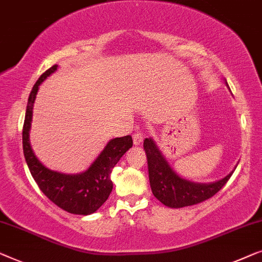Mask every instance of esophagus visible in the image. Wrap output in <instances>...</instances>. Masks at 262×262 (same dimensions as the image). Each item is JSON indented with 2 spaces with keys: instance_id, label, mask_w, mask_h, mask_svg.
I'll list each match as a JSON object with an SVG mask.
<instances>
[{
  "instance_id": "1",
  "label": "esophagus",
  "mask_w": 262,
  "mask_h": 262,
  "mask_svg": "<svg viewBox=\"0 0 262 262\" xmlns=\"http://www.w3.org/2000/svg\"><path fill=\"white\" fill-rule=\"evenodd\" d=\"M142 134L141 133H135L134 135H133V143H134L135 146H139V145H141V142H142Z\"/></svg>"
}]
</instances>
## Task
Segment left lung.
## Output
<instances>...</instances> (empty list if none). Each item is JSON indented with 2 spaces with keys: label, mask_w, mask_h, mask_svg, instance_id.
Masks as SVG:
<instances>
[{
  "label": "left lung",
  "mask_w": 262,
  "mask_h": 262,
  "mask_svg": "<svg viewBox=\"0 0 262 262\" xmlns=\"http://www.w3.org/2000/svg\"><path fill=\"white\" fill-rule=\"evenodd\" d=\"M224 82L229 88L226 79ZM143 149L147 156L149 184L154 197L173 209L194 205L211 198L226 185L237 166L236 164L233 171L216 182L196 183L180 177L171 167L153 138L143 140Z\"/></svg>",
  "instance_id": "1"
}]
</instances>
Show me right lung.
Masks as SVG:
<instances>
[{
	"instance_id": "right-lung-1",
	"label": "right lung",
	"mask_w": 262,
	"mask_h": 262,
	"mask_svg": "<svg viewBox=\"0 0 262 262\" xmlns=\"http://www.w3.org/2000/svg\"><path fill=\"white\" fill-rule=\"evenodd\" d=\"M57 69L58 65H53L42 73L29 94L22 130L24 156L33 179L50 201L70 213L91 215L108 200L113 190L110 173L123 154L133 146V140L130 135L109 140L90 166L76 174L53 171L46 167L32 149L29 133L33 120V106L40 85L47 77L56 72Z\"/></svg>"
}]
</instances>
